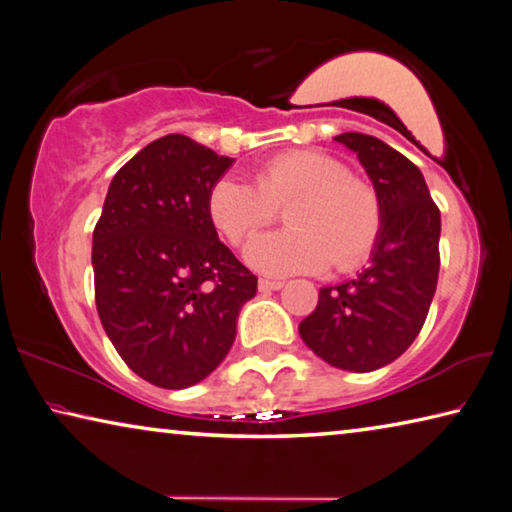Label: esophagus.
Instances as JSON below:
<instances>
[{
    "mask_svg": "<svg viewBox=\"0 0 512 512\" xmlns=\"http://www.w3.org/2000/svg\"><path fill=\"white\" fill-rule=\"evenodd\" d=\"M286 283L283 281H274V279H261L258 281V290L261 292H274V290H281Z\"/></svg>",
    "mask_w": 512,
    "mask_h": 512,
    "instance_id": "1",
    "label": "esophagus"
}]
</instances>
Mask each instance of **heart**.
<instances>
[{
    "label": "heart",
    "instance_id": "1",
    "mask_svg": "<svg viewBox=\"0 0 512 512\" xmlns=\"http://www.w3.org/2000/svg\"><path fill=\"white\" fill-rule=\"evenodd\" d=\"M290 206L292 229L249 242L247 261L267 274L354 272L379 245L383 201L370 181L322 149H292L258 167L256 183L233 174L213 183L208 215L215 229L242 245Z\"/></svg>",
    "mask_w": 512,
    "mask_h": 512
}]
</instances>
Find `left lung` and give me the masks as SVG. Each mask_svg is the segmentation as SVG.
<instances>
[{"label": "left lung", "instance_id": "8db88e82", "mask_svg": "<svg viewBox=\"0 0 512 512\" xmlns=\"http://www.w3.org/2000/svg\"><path fill=\"white\" fill-rule=\"evenodd\" d=\"M335 140L356 152L379 190L383 231L370 267L322 288L299 335L333 367L374 372L413 345L429 315L440 272V211L420 167L397 149L365 133Z\"/></svg>", "mask_w": 512, "mask_h": 512}]
</instances>
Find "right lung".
<instances>
[{
	"label": "right lung",
	"mask_w": 512,
	"mask_h": 512,
	"mask_svg": "<svg viewBox=\"0 0 512 512\" xmlns=\"http://www.w3.org/2000/svg\"><path fill=\"white\" fill-rule=\"evenodd\" d=\"M233 165L181 133L124 163L92 231L99 320L140 379L181 390L206 379L236 340L258 279L220 242L208 192Z\"/></svg>",
	"instance_id": "right-lung-1"
}]
</instances>
